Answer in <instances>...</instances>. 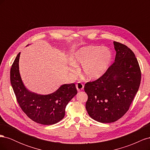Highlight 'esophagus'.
Listing matches in <instances>:
<instances>
[{
    "label": "esophagus",
    "mask_w": 150,
    "mask_h": 150,
    "mask_svg": "<svg viewBox=\"0 0 150 150\" xmlns=\"http://www.w3.org/2000/svg\"><path fill=\"white\" fill-rule=\"evenodd\" d=\"M76 86L77 90H78V91H80L83 90V88H84V85H83V84H82L81 82H78V83L76 84Z\"/></svg>",
    "instance_id": "obj_1"
}]
</instances>
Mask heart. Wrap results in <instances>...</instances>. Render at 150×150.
I'll list each match as a JSON object with an SVG mask.
<instances>
[{
	"mask_svg": "<svg viewBox=\"0 0 150 150\" xmlns=\"http://www.w3.org/2000/svg\"><path fill=\"white\" fill-rule=\"evenodd\" d=\"M111 59V52L108 48L86 46L81 47L74 53L72 61L74 64H82L81 71L84 76L88 79L94 80L105 73Z\"/></svg>",
	"mask_w": 150,
	"mask_h": 150,
	"instance_id": "obj_1",
	"label": "heart"
}]
</instances>
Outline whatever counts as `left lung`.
<instances>
[{
  "mask_svg": "<svg viewBox=\"0 0 150 150\" xmlns=\"http://www.w3.org/2000/svg\"><path fill=\"white\" fill-rule=\"evenodd\" d=\"M113 43L116 51L115 62L99 79L84 85L88 115L104 123L118 120L128 111L142 76L134 52L125 44Z\"/></svg>",
  "mask_w": 150,
  "mask_h": 150,
  "instance_id": "left-lung-1",
  "label": "left lung"
}]
</instances>
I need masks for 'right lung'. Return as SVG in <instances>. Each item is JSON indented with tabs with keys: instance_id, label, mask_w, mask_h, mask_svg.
<instances>
[{
	"instance_id": "obj_1",
	"label": "right lung",
	"mask_w": 150,
	"mask_h": 150,
	"mask_svg": "<svg viewBox=\"0 0 150 150\" xmlns=\"http://www.w3.org/2000/svg\"><path fill=\"white\" fill-rule=\"evenodd\" d=\"M20 54H17L11 69V83L18 103L25 114L38 123H57L64 117L68 103L78 93L75 84H63L56 91L47 95L29 91L22 83L19 73Z\"/></svg>"
}]
</instances>
